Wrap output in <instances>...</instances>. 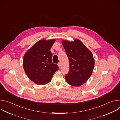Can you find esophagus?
I'll list each match as a JSON object with an SVG mask.
<instances>
[{
  "instance_id": "esophagus-1",
  "label": "esophagus",
  "mask_w": 120,
  "mask_h": 120,
  "mask_svg": "<svg viewBox=\"0 0 120 120\" xmlns=\"http://www.w3.org/2000/svg\"><path fill=\"white\" fill-rule=\"evenodd\" d=\"M58 65L59 67L60 68V66H61V63H60V62H59V63H58Z\"/></svg>"
}]
</instances>
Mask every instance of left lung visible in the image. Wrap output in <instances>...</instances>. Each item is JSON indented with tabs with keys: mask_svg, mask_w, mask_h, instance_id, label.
I'll list each match as a JSON object with an SVG mask.
<instances>
[{
	"mask_svg": "<svg viewBox=\"0 0 120 120\" xmlns=\"http://www.w3.org/2000/svg\"><path fill=\"white\" fill-rule=\"evenodd\" d=\"M69 62V71L65 78L68 83L79 86L91 76L94 66L93 54L79 40L73 42L63 41Z\"/></svg>",
	"mask_w": 120,
	"mask_h": 120,
	"instance_id": "left-lung-1",
	"label": "left lung"
}]
</instances>
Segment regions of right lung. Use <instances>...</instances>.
<instances>
[{"label": "right lung", "instance_id": "obj_1", "mask_svg": "<svg viewBox=\"0 0 120 120\" xmlns=\"http://www.w3.org/2000/svg\"><path fill=\"white\" fill-rule=\"evenodd\" d=\"M55 39L41 40L27 51L23 58V67L28 77L34 82L42 85L48 83L58 66L52 62L50 49Z\"/></svg>", "mask_w": 120, "mask_h": 120}]
</instances>
